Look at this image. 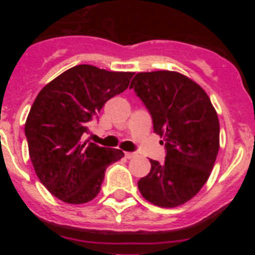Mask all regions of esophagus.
<instances>
[{
  "label": "esophagus",
  "instance_id": "esophagus-1",
  "mask_svg": "<svg viewBox=\"0 0 255 255\" xmlns=\"http://www.w3.org/2000/svg\"><path fill=\"white\" fill-rule=\"evenodd\" d=\"M135 155H136V153H132V152H126L125 153V157L128 159H130V158H134Z\"/></svg>",
  "mask_w": 255,
  "mask_h": 255
}]
</instances>
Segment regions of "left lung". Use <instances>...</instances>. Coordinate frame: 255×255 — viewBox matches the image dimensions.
<instances>
[{
	"label": "left lung",
	"instance_id": "8db88e82",
	"mask_svg": "<svg viewBox=\"0 0 255 255\" xmlns=\"http://www.w3.org/2000/svg\"><path fill=\"white\" fill-rule=\"evenodd\" d=\"M130 89L147 107L166 148L164 162L150 159V172L138 181L139 190L155 206H181L206 184L217 158V112L200 85L175 71L139 73Z\"/></svg>",
	"mask_w": 255,
	"mask_h": 255
}]
</instances>
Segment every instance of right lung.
<instances>
[{
  "mask_svg": "<svg viewBox=\"0 0 255 255\" xmlns=\"http://www.w3.org/2000/svg\"><path fill=\"white\" fill-rule=\"evenodd\" d=\"M134 73L78 65L39 92L25 123L29 155L38 179L65 203L97 197L106 168L124 157L120 149L82 140L108 100L128 89Z\"/></svg>",
  "mask_w": 255,
  "mask_h": 255,
  "instance_id": "right-lung-1",
  "label": "right lung"
}]
</instances>
